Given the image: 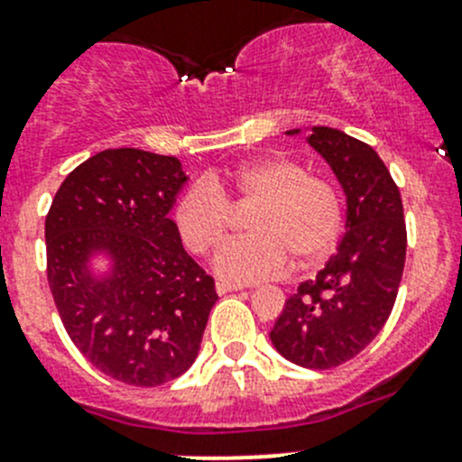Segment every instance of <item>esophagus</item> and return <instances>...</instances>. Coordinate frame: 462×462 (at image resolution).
I'll use <instances>...</instances> for the list:
<instances>
[{
	"label": "esophagus",
	"instance_id": "esophagus-1",
	"mask_svg": "<svg viewBox=\"0 0 462 462\" xmlns=\"http://www.w3.org/2000/svg\"><path fill=\"white\" fill-rule=\"evenodd\" d=\"M245 286L241 284H230V282H217V293L226 295V293H235V291H244Z\"/></svg>",
	"mask_w": 462,
	"mask_h": 462
}]
</instances>
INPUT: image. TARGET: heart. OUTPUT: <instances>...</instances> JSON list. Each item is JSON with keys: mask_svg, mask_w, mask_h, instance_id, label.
Returning <instances> with one entry per match:
<instances>
[{"mask_svg": "<svg viewBox=\"0 0 462 462\" xmlns=\"http://www.w3.org/2000/svg\"><path fill=\"white\" fill-rule=\"evenodd\" d=\"M230 202L254 205L248 218L253 235L226 244L212 259L214 273L230 282L282 275L291 254L298 263L318 262L334 250L343 230V205L329 180L284 155H263L223 176L196 180L178 199L173 218L191 253L205 254L226 239Z\"/></svg>", "mask_w": 462, "mask_h": 462, "instance_id": "heart-1", "label": "heart"}]
</instances>
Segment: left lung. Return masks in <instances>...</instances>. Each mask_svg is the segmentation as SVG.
Instances as JSON below:
<instances>
[{"mask_svg": "<svg viewBox=\"0 0 462 462\" xmlns=\"http://www.w3.org/2000/svg\"><path fill=\"white\" fill-rule=\"evenodd\" d=\"M307 144L343 187L345 235L322 271L289 295L271 343L291 364L327 370L355 359L386 325L404 273L406 223L400 189L373 146L327 126H313Z\"/></svg>", "mask_w": 462, "mask_h": 462, "instance_id": "8db88e82", "label": "left lung"}]
</instances>
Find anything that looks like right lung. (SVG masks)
Instances as JSON below:
<instances>
[{
  "label": "right lung",
  "instance_id": "1",
  "mask_svg": "<svg viewBox=\"0 0 462 462\" xmlns=\"http://www.w3.org/2000/svg\"><path fill=\"white\" fill-rule=\"evenodd\" d=\"M187 180L171 155L107 149L62 180L44 221L49 289L71 343L131 386L187 373L218 300L169 218Z\"/></svg>",
  "mask_w": 462,
  "mask_h": 462
}]
</instances>
